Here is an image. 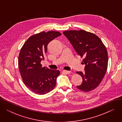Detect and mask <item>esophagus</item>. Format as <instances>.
I'll use <instances>...</instances> for the list:
<instances>
[{"label":"esophagus","mask_w":122,"mask_h":122,"mask_svg":"<svg viewBox=\"0 0 122 122\" xmlns=\"http://www.w3.org/2000/svg\"><path fill=\"white\" fill-rule=\"evenodd\" d=\"M62 72L63 73L66 74H69L71 73V71H66V70H63Z\"/></svg>","instance_id":"34e87169"}]
</instances>
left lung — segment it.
Instances as JSON below:
<instances>
[{"label": "left lung", "instance_id": "left-lung-1", "mask_svg": "<svg viewBox=\"0 0 122 122\" xmlns=\"http://www.w3.org/2000/svg\"><path fill=\"white\" fill-rule=\"evenodd\" d=\"M63 34L81 57L85 71L76 72L82 78V84L76 86L81 91L88 92L97 88L103 80L108 66L106 48L95 34L84 30H67Z\"/></svg>", "mask_w": 122, "mask_h": 122}]
</instances>
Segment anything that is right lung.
<instances>
[{"mask_svg":"<svg viewBox=\"0 0 122 122\" xmlns=\"http://www.w3.org/2000/svg\"><path fill=\"white\" fill-rule=\"evenodd\" d=\"M61 35L56 31L41 32L30 36L21 49L19 71L24 84L36 94H46L56 86L59 71L42 67L41 62L47 52L48 44Z\"/></svg>","mask_w":122,"mask_h":122,"instance_id":"right-lung-1","label":"right lung"}]
</instances>
